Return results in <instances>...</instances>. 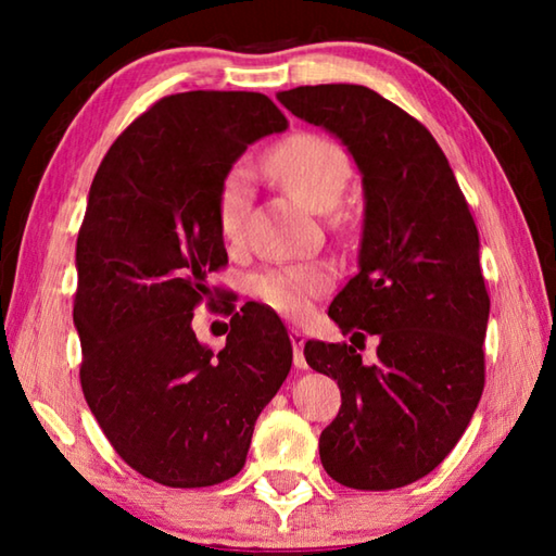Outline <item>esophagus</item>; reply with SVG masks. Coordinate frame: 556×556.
Instances as JSON below:
<instances>
[{"instance_id": "1", "label": "esophagus", "mask_w": 556, "mask_h": 556, "mask_svg": "<svg viewBox=\"0 0 556 556\" xmlns=\"http://www.w3.org/2000/svg\"><path fill=\"white\" fill-rule=\"evenodd\" d=\"M289 338H291V345H294V365L299 370H306L308 365H306V357H304V343H306V336L299 331V328H291V333H289Z\"/></svg>"}]
</instances>
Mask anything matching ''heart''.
<instances>
[{
    "label": "heart",
    "instance_id": "obj_1",
    "mask_svg": "<svg viewBox=\"0 0 556 556\" xmlns=\"http://www.w3.org/2000/svg\"><path fill=\"white\" fill-rule=\"evenodd\" d=\"M267 168L287 191L314 211H331L351 178V159L333 139L299 131L287 137L267 154ZM250 205V174L235 164L223 176L218 199H215V220L225 244H240L244 218ZM331 287V271L324 265H294L267 269L252 281L255 294L269 308L287 318H304L312 312V301Z\"/></svg>",
    "mask_w": 556,
    "mask_h": 556
}]
</instances>
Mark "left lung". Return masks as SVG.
<instances>
[{
	"label": "left lung",
	"mask_w": 556,
	"mask_h": 556,
	"mask_svg": "<svg viewBox=\"0 0 556 556\" xmlns=\"http://www.w3.org/2000/svg\"><path fill=\"white\" fill-rule=\"evenodd\" d=\"M277 100L341 139L365 191L357 275L328 316L351 343L378 336V361L365 365L348 343L304 345L341 388L321 464L355 491L409 485L451 454L483 394L491 299L473 215L431 131L375 90L333 83Z\"/></svg>",
	"instance_id": "obj_1"
}]
</instances>
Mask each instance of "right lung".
Returning <instances> with one entry per match:
<instances>
[{"label": "right lung", "mask_w": 556, "mask_h": 556, "mask_svg": "<svg viewBox=\"0 0 556 556\" xmlns=\"http://www.w3.org/2000/svg\"><path fill=\"white\" fill-rule=\"evenodd\" d=\"M285 129L262 92H176L122 131L92 178L75 244L83 394L122 460L162 485L238 476L289 375L285 326L257 306L232 314L220 353L191 326L228 262L215 220L223 176Z\"/></svg>", "instance_id": "right-lung-1"}]
</instances>
